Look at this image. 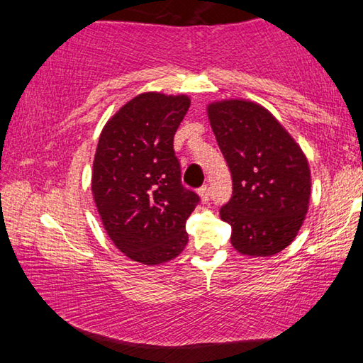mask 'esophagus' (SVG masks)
<instances>
[{
	"label": "esophagus",
	"mask_w": 363,
	"mask_h": 363,
	"mask_svg": "<svg viewBox=\"0 0 363 363\" xmlns=\"http://www.w3.org/2000/svg\"><path fill=\"white\" fill-rule=\"evenodd\" d=\"M200 196H201V200H203V201L210 200V186H208V184H205V186H201Z\"/></svg>",
	"instance_id": "esophagus-1"
}]
</instances>
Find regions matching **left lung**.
I'll return each mask as SVG.
<instances>
[{
	"label": "left lung",
	"instance_id": "8db88e82",
	"mask_svg": "<svg viewBox=\"0 0 363 363\" xmlns=\"http://www.w3.org/2000/svg\"><path fill=\"white\" fill-rule=\"evenodd\" d=\"M208 116L232 174V196L219 211L232 227V247L247 256L279 253L294 240L309 206L303 150L259 104L213 102Z\"/></svg>",
	"mask_w": 363,
	"mask_h": 363
}]
</instances>
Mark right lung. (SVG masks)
Listing matches in <instances>:
<instances>
[{
	"instance_id": "obj_1",
	"label": "right lung",
	"mask_w": 363,
	"mask_h": 363,
	"mask_svg": "<svg viewBox=\"0 0 363 363\" xmlns=\"http://www.w3.org/2000/svg\"><path fill=\"white\" fill-rule=\"evenodd\" d=\"M189 107L187 96L139 94L101 133L91 189L110 240L133 261H171L189 242L200 196L182 186L173 145Z\"/></svg>"
}]
</instances>
